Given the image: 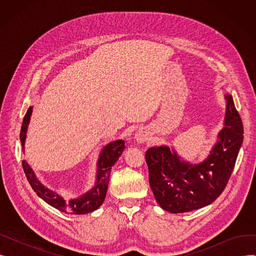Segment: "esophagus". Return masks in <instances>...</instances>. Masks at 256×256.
Returning <instances> with one entry per match:
<instances>
[{
	"label": "esophagus",
	"mask_w": 256,
	"mask_h": 256,
	"mask_svg": "<svg viewBox=\"0 0 256 256\" xmlns=\"http://www.w3.org/2000/svg\"><path fill=\"white\" fill-rule=\"evenodd\" d=\"M146 135L144 132H137L136 134V140L138 141V142H140V143H142V142H144V141H146Z\"/></svg>",
	"instance_id": "obj_1"
}]
</instances>
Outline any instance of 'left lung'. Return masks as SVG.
Returning <instances> with one entry per match:
<instances>
[{
  "label": "left lung",
  "instance_id": "left-lung-1",
  "mask_svg": "<svg viewBox=\"0 0 256 256\" xmlns=\"http://www.w3.org/2000/svg\"><path fill=\"white\" fill-rule=\"evenodd\" d=\"M225 100V126L204 163H184L167 146L152 147L146 152L150 184L158 204L165 210L178 214L198 210L210 204L224 191L234 168L244 132L232 96L226 94Z\"/></svg>",
  "mask_w": 256,
  "mask_h": 256
}]
</instances>
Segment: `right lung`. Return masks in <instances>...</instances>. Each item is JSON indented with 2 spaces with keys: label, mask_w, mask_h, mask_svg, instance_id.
<instances>
[{
  "label": "right lung",
  "mask_w": 256,
  "mask_h": 256,
  "mask_svg": "<svg viewBox=\"0 0 256 256\" xmlns=\"http://www.w3.org/2000/svg\"><path fill=\"white\" fill-rule=\"evenodd\" d=\"M32 109L33 106L29 108L22 120V130L20 134V139L22 141V147L26 140V128H28L30 117L32 114ZM124 147L126 146L124 140H118L108 144L102 150L98 160V169L96 186L88 193L84 194L82 197L72 200H65L57 193L52 192L48 190V188L44 186L35 178V174L32 171L31 167L28 165V163H26V160H22V164L26 180H28L29 184H31L32 189L40 198H42L46 204L65 212L82 214L96 210L102 204L106 194L108 184H109L111 168L116 163V160H118L120 154H122Z\"/></svg>",
  "instance_id": "right-lung-1"
}]
</instances>
